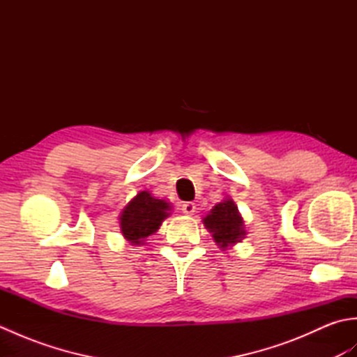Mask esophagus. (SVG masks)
<instances>
[{"label": "esophagus", "instance_id": "34e87169", "mask_svg": "<svg viewBox=\"0 0 357 357\" xmlns=\"http://www.w3.org/2000/svg\"><path fill=\"white\" fill-rule=\"evenodd\" d=\"M181 210H183V213H185V215H193L195 211H196V206H195V202H184L183 206H181Z\"/></svg>", "mask_w": 357, "mask_h": 357}]
</instances>
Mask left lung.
<instances>
[{
  "instance_id": "left-lung-1",
  "label": "left lung",
  "mask_w": 357,
  "mask_h": 357,
  "mask_svg": "<svg viewBox=\"0 0 357 357\" xmlns=\"http://www.w3.org/2000/svg\"><path fill=\"white\" fill-rule=\"evenodd\" d=\"M202 222L204 227L211 233L216 245L222 250L239 244L247 234L244 218L241 216L236 204L229 196H225L221 202H218L202 218Z\"/></svg>"
}]
</instances>
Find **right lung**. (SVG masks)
Wrapping results in <instances>:
<instances>
[{
    "mask_svg": "<svg viewBox=\"0 0 357 357\" xmlns=\"http://www.w3.org/2000/svg\"><path fill=\"white\" fill-rule=\"evenodd\" d=\"M173 206L144 190L128 201L119 213V229L132 245H144L146 238L155 234L164 219L172 215Z\"/></svg>",
    "mask_w": 357,
    "mask_h": 357,
    "instance_id": "1",
    "label": "right lung"
}]
</instances>
